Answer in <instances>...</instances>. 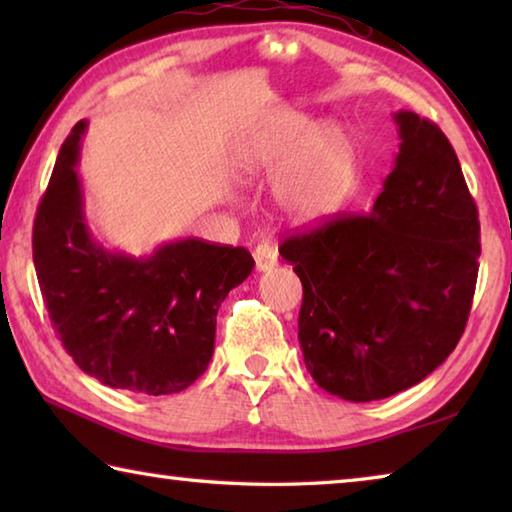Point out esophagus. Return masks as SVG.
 <instances>
[{"label":"esophagus","mask_w":512,"mask_h":512,"mask_svg":"<svg viewBox=\"0 0 512 512\" xmlns=\"http://www.w3.org/2000/svg\"><path fill=\"white\" fill-rule=\"evenodd\" d=\"M255 264L259 271H271V268L277 266V250L273 248V244H268V241H262L255 248Z\"/></svg>","instance_id":"34e87169"}]
</instances>
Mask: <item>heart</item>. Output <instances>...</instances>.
<instances>
[{
  "label": "heart",
  "instance_id": "obj_1",
  "mask_svg": "<svg viewBox=\"0 0 512 512\" xmlns=\"http://www.w3.org/2000/svg\"><path fill=\"white\" fill-rule=\"evenodd\" d=\"M275 189L284 214L314 223L332 216L348 198L357 178V151L339 126L318 128L300 112H280L266 131L239 149L241 176H259L287 167Z\"/></svg>",
  "mask_w": 512,
  "mask_h": 512
}]
</instances>
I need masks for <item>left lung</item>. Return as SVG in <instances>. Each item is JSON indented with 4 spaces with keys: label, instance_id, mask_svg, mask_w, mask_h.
Wrapping results in <instances>:
<instances>
[{
    "label": "left lung",
    "instance_id": "8db88e82",
    "mask_svg": "<svg viewBox=\"0 0 512 512\" xmlns=\"http://www.w3.org/2000/svg\"><path fill=\"white\" fill-rule=\"evenodd\" d=\"M400 153L372 210L282 241L302 282L298 339L320 388L348 402L406 391L443 363L470 318L476 203L433 121L395 112Z\"/></svg>",
    "mask_w": 512,
    "mask_h": 512
}]
</instances>
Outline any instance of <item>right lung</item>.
<instances>
[{"mask_svg":"<svg viewBox=\"0 0 512 512\" xmlns=\"http://www.w3.org/2000/svg\"><path fill=\"white\" fill-rule=\"evenodd\" d=\"M85 126L79 121L60 146L33 221V264L51 325L76 366L101 384L180 393L207 370L216 311L255 259L203 239L171 241L149 257L97 244L74 171Z\"/></svg>","mask_w":512,"mask_h":512,"instance_id":"right-lung-1","label":"right lung"}]
</instances>
